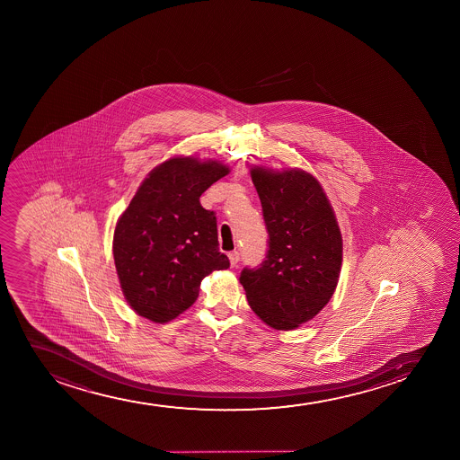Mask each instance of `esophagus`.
<instances>
[{
    "instance_id": "1",
    "label": "esophagus",
    "mask_w": 460,
    "mask_h": 460,
    "mask_svg": "<svg viewBox=\"0 0 460 460\" xmlns=\"http://www.w3.org/2000/svg\"><path fill=\"white\" fill-rule=\"evenodd\" d=\"M228 259H230V264H232V267H238L239 262V252H230L228 253Z\"/></svg>"
}]
</instances>
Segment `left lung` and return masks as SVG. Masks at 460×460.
<instances>
[{
    "label": "left lung",
    "instance_id": "1",
    "mask_svg": "<svg viewBox=\"0 0 460 460\" xmlns=\"http://www.w3.org/2000/svg\"><path fill=\"white\" fill-rule=\"evenodd\" d=\"M269 250L241 273L252 310L270 327L293 330L327 305L338 286L342 238L323 187L301 170H252Z\"/></svg>",
    "mask_w": 460,
    "mask_h": 460
}]
</instances>
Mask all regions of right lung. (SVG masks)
Listing matches in <instances>:
<instances>
[{"label": "right lung", "instance_id": "add662e5", "mask_svg": "<svg viewBox=\"0 0 460 460\" xmlns=\"http://www.w3.org/2000/svg\"><path fill=\"white\" fill-rule=\"evenodd\" d=\"M227 173L213 161L169 159L150 172L122 213L113 258L122 293L139 316L169 323L198 299L207 275L230 267L219 252L217 213L199 202Z\"/></svg>", "mask_w": 460, "mask_h": 460}]
</instances>
